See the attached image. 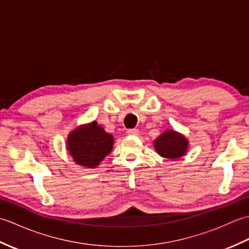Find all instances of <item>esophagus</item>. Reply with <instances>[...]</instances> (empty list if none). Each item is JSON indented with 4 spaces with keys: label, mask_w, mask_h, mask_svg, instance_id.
Listing matches in <instances>:
<instances>
[{
    "label": "esophagus",
    "mask_w": 249,
    "mask_h": 249,
    "mask_svg": "<svg viewBox=\"0 0 249 249\" xmlns=\"http://www.w3.org/2000/svg\"><path fill=\"white\" fill-rule=\"evenodd\" d=\"M126 134L128 136H138L139 135V130L136 129V128H130L127 131H126Z\"/></svg>",
    "instance_id": "1"
}]
</instances>
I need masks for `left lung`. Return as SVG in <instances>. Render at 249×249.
I'll use <instances>...</instances> for the list:
<instances>
[{
	"label": "left lung",
	"mask_w": 249,
	"mask_h": 249,
	"mask_svg": "<svg viewBox=\"0 0 249 249\" xmlns=\"http://www.w3.org/2000/svg\"><path fill=\"white\" fill-rule=\"evenodd\" d=\"M154 147L160 156L169 160H178L186 153L188 140L177 131L166 130L154 141Z\"/></svg>",
	"instance_id": "1"
}]
</instances>
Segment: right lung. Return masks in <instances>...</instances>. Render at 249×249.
<instances>
[{
  "label": "right lung",
  "mask_w": 249,
  "mask_h": 249,
  "mask_svg": "<svg viewBox=\"0 0 249 249\" xmlns=\"http://www.w3.org/2000/svg\"><path fill=\"white\" fill-rule=\"evenodd\" d=\"M113 142V136L93 121L79 126L68 135L67 150L78 165L95 168L112 150Z\"/></svg>",
  "instance_id": "1"
}]
</instances>
